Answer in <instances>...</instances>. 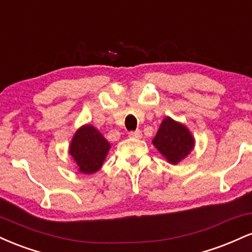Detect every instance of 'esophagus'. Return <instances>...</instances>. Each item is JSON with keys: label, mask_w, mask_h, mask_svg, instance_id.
Returning a JSON list of instances; mask_svg holds the SVG:
<instances>
[{"label": "esophagus", "mask_w": 252, "mask_h": 252, "mask_svg": "<svg viewBox=\"0 0 252 252\" xmlns=\"http://www.w3.org/2000/svg\"><path fill=\"white\" fill-rule=\"evenodd\" d=\"M129 137L131 138H141L142 137V131L141 130H135V131L129 132Z\"/></svg>", "instance_id": "obj_1"}]
</instances>
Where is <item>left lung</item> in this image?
I'll return each mask as SVG.
<instances>
[{
  "instance_id": "obj_1",
  "label": "left lung",
  "mask_w": 252,
  "mask_h": 252,
  "mask_svg": "<svg viewBox=\"0 0 252 252\" xmlns=\"http://www.w3.org/2000/svg\"><path fill=\"white\" fill-rule=\"evenodd\" d=\"M153 144L170 164H178L189 156L195 147V138L185 124L164 117Z\"/></svg>"
}]
</instances>
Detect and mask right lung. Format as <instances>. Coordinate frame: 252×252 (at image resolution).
<instances>
[{
    "instance_id": "add662e5",
    "label": "right lung",
    "mask_w": 252,
    "mask_h": 252,
    "mask_svg": "<svg viewBox=\"0 0 252 252\" xmlns=\"http://www.w3.org/2000/svg\"><path fill=\"white\" fill-rule=\"evenodd\" d=\"M110 148L111 144L99 130L91 124H84L74 132L68 146V154L78 172L94 174L103 166Z\"/></svg>"
}]
</instances>
